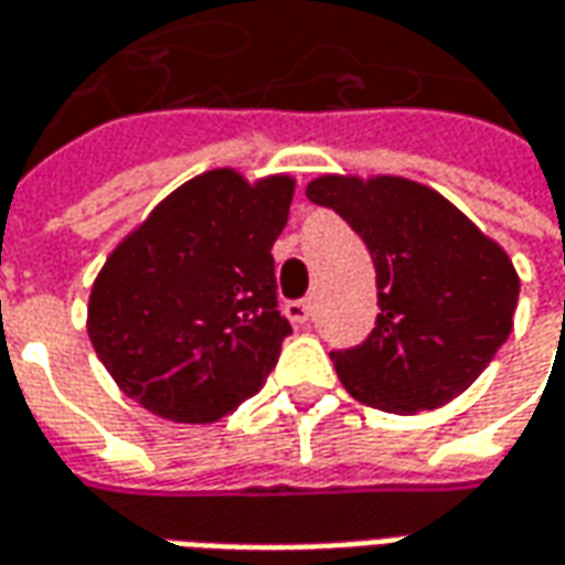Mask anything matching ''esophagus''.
<instances>
[{"instance_id":"esophagus-1","label":"esophagus","mask_w":565,"mask_h":565,"mask_svg":"<svg viewBox=\"0 0 565 565\" xmlns=\"http://www.w3.org/2000/svg\"><path fill=\"white\" fill-rule=\"evenodd\" d=\"M284 315H287V321L309 323L315 306H311V299H290V302H284Z\"/></svg>"}]
</instances>
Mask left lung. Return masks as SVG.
Returning <instances> with one entry per match:
<instances>
[{
    "label": "left lung",
    "instance_id": "obj_1",
    "mask_svg": "<svg viewBox=\"0 0 565 565\" xmlns=\"http://www.w3.org/2000/svg\"><path fill=\"white\" fill-rule=\"evenodd\" d=\"M306 195L333 207L376 266V327L333 351L351 397L397 416L459 397L511 337L520 281L508 254L413 180L318 177Z\"/></svg>",
    "mask_w": 565,
    "mask_h": 565
}]
</instances>
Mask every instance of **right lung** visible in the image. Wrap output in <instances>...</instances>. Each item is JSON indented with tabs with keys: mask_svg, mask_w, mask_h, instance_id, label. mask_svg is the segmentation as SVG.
Returning <instances> with one entry per match:
<instances>
[{
	"mask_svg": "<svg viewBox=\"0 0 565 565\" xmlns=\"http://www.w3.org/2000/svg\"><path fill=\"white\" fill-rule=\"evenodd\" d=\"M290 177L207 171L161 201L97 275L88 337L118 388L161 419L216 422L254 397L294 330L271 244Z\"/></svg>",
	"mask_w": 565,
	"mask_h": 565,
	"instance_id": "1",
	"label": "right lung"
}]
</instances>
